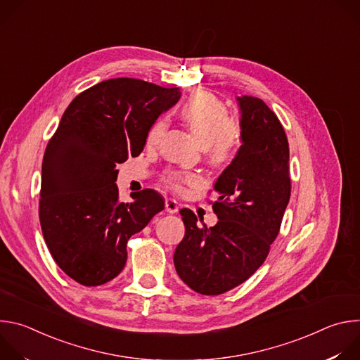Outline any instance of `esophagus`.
Masks as SVG:
<instances>
[{"label": "esophagus", "instance_id": "obj_1", "mask_svg": "<svg viewBox=\"0 0 360 360\" xmlns=\"http://www.w3.org/2000/svg\"><path fill=\"white\" fill-rule=\"evenodd\" d=\"M178 210H179V205L175 199H171V198L165 199V211L168 214H176Z\"/></svg>", "mask_w": 360, "mask_h": 360}]
</instances>
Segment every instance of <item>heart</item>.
<instances>
[{
  "label": "heart",
  "instance_id": "obj_1",
  "mask_svg": "<svg viewBox=\"0 0 360 360\" xmlns=\"http://www.w3.org/2000/svg\"><path fill=\"white\" fill-rule=\"evenodd\" d=\"M181 117L205 146L208 160L215 167H224L233 161L242 142V122L229 115L224 101L207 91L193 92L182 104ZM167 128V120L158 117L145 135L146 145H157ZM165 184L175 192H181L185 185L200 182L199 175L193 172L169 171L165 175Z\"/></svg>",
  "mask_w": 360,
  "mask_h": 360
}]
</instances>
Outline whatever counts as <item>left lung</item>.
<instances>
[{"label":"left lung","instance_id":"obj_1","mask_svg":"<svg viewBox=\"0 0 360 360\" xmlns=\"http://www.w3.org/2000/svg\"><path fill=\"white\" fill-rule=\"evenodd\" d=\"M238 102L243 143L214 188L218 224L199 228L196 215L181 210L185 236L174 264L200 295L225 293L259 269L290 198L289 143L281 121L259 98L243 95Z\"/></svg>","mask_w":360,"mask_h":360}]
</instances>
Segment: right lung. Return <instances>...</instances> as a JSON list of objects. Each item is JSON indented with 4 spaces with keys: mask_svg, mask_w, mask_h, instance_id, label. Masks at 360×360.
Listing matches in <instances>:
<instances>
[{
    "mask_svg": "<svg viewBox=\"0 0 360 360\" xmlns=\"http://www.w3.org/2000/svg\"><path fill=\"white\" fill-rule=\"evenodd\" d=\"M179 96V88L135 78L102 81L71 101L48 141L39 222L54 261L75 282L99 286L118 276L128 239L164 210L153 189L121 202L117 165L139 155L149 125Z\"/></svg>",
    "mask_w": 360,
    "mask_h": 360,
    "instance_id": "add662e5",
    "label": "right lung"
}]
</instances>
